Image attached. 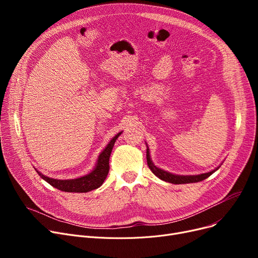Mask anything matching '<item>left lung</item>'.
Instances as JSON below:
<instances>
[{
	"label": "left lung",
	"mask_w": 258,
	"mask_h": 258,
	"mask_svg": "<svg viewBox=\"0 0 258 258\" xmlns=\"http://www.w3.org/2000/svg\"><path fill=\"white\" fill-rule=\"evenodd\" d=\"M146 160H147V165L150 167V169L154 172V174H156L157 177L161 180H163L165 182H169L172 184H187V183H197V182H201L203 180L207 179L208 177L218 170L220 168V166L218 168H215L209 172L206 173H201V174H196V175H179V174H173L170 173L168 171H165L163 169H161L159 167H157L151 159L150 156V150H146Z\"/></svg>",
	"instance_id": "1"
}]
</instances>
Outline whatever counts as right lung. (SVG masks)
Segmentation results:
<instances>
[{
	"mask_svg": "<svg viewBox=\"0 0 258 258\" xmlns=\"http://www.w3.org/2000/svg\"><path fill=\"white\" fill-rule=\"evenodd\" d=\"M121 133L122 132L118 133L116 136L108 142L106 147L99 155L97 163L95 165L94 169L90 173L84 175V177L71 180H57L46 177L45 174H42L38 170H36V172L39 174L40 178L48 182L51 186L55 187L64 192H89L93 190V189H97L102 185L108 173V170H110L108 160H110L113 146L118 137L121 135Z\"/></svg>",
	"mask_w": 258,
	"mask_h": 258,
	"instance_id": "obj_1",
	"label": "right lung"
}]
</instances>
